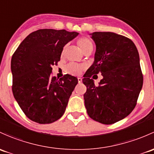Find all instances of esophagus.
Listing matches in <instances>:
<instances>
[{
  "label": "esophagus",
  "mask_w": 154,
  "mask_h": 154,
  "mask_svg": "<svg viewBox=\"0 0 154 154\" xmlns=\"http://www.w3.org/2000/svg\"><path fill=\"white\" fill-rule=\"evenodd\" d=\"M77 80H78L79 83H80V82H82V79L81 78V77H78V78H77Z\"/></svg>",
  "instance_id": "34e87169"
}]
</instances>
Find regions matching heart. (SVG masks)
Wrapping results in <instances>:
<instances>
[{"label": "heart", "mask_w": 154, "mask_h": 154, "mask_svg": "<svg viewBox=\"0 0 154 154\" xmlns=\"http://www.w3.org/2000/svg\"><path fill=\"white\" fill-rule=\"evenodd\" d=\"M77 43L84 54L93 50V43H92V42L91 41L90 39L85 38V37L79 38L77 40ZM65 48L66 47L63 48L62 52H61L62 55L64 54ZM85 65L71 63L68 64L66 66V72H68L70 74H72V75H79L82 72V71L85 69Z\"/></svg>", "instance_id": "obj_1"}]
</instances>
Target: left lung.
I'll return each instance as SVG.
<instances>
[{
    "instance_id": "left-lung-1",
    "label": "left lung",
    "mask_w": 154,
    "mask_h": 154,
    "mask_svg": "<svg viewBox=\"0 0 154 154\" xmlns=\"http://www.w3.org/2000/svg\"><path fill=\"white\" fill-rule=\"evenodd\" d=\"M96 44L94 62L82 82L86 86L85 106L88 116L105 125L114 124L131 113L143 84L140 56L131 40L114 32L91 34ZM101 72L95 87L90 79Z\"/></svg>"
}]
</instances>
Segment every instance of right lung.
<instances>
[{"label": "right lung", "instance_id": "add662e5", "mask_svg": "<svg viewBox=\"0 0 154 154\" xmlns=\"http://www.w3.org/2000/svg\"><path fill=\"white\" fill-rule=\"evenodd\" d=\"M78 35L65 29H43L21 42L11 61L12 92L26 116L40 124L55 122L63 115L77 78L51 76L64 46Z\"/></svg>", "mask_w": 154, "mask_h": 154}]
</instances>
